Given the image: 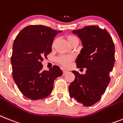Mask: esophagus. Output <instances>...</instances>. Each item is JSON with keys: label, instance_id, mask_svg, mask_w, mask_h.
Returning <instances> with one entry per match:
<instances>
[{"label": "esophagus", "instance_id": "obj_1", "mask_svg": "<svg viewBox=\"0 0 123 123\" xmlns=\"http://www.w3.org/2000/svg\"><path fill=\"white\" fill-rule=\"evenodd\" d=\"M68 72L67 70H63V75H65V74Z\"/></svg>", "mask_w": 123, "mask_h": 123}]
</instances>
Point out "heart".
<instances>
[{
  "label": "heart",
  "instance_id": "1",
  "mask_svg": "<svg viewBox=\"0 0 123 123\" xmlns=\"http://www.w3.org/2000/svg\"><path fill=\"white\" fill-rule=\"evenodd\" d=\"M74 38H75V36H68V41L71 40V39H74ZM72 59L71 57H68V56H61L60 57L58 58V61L62 65H63V66H68L69 65V63H70V61Z\"/></svg>",
  "mask_w": 123,
  "mask_h": 123
}]
</instances>
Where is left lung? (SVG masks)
I'll return each instance as SVG.
<instances>
[{
	"label": "left lung",
	"mask_w": 123,
	"mask_h": 123,
	"mask_svg": "<svg viewBox=\"0 0 123 123\" xmlns=\"http://www.w3.org/2000/svg\"><path fill=\"white\" fill-rule=\"evenodd\" d=\"M82 42L83 48L76 58L77 68H86V74L72 71L75 79L69 86V94L78 102L88 107L101 99L109 82V73L115 62V48L105 29L99 26H86L74 30Z\"/></svg>",
	"instance_id": "1"
}]
</instances>
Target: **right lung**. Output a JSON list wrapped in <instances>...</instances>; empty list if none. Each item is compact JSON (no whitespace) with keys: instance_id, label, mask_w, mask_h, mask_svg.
I'll return each instance as SVG.
<instances>
[{"instance_id":"obj_1","label":"right lung","mask_w":123,"mask_h":123,"mask_svg":"<svg viewBox=\"0 0 123 123\" xmlns=\"http://www.w3.org/2000/svg\"><path fill=\"white\" fill-rule=\"evenodd\" d=\"M62 31L43 25H31L20 31L13 43L12 77L19 91L31 100L51 93L56 79L62 75L59 67L43 70V58L51 51L54 37Z\"/></svg>"}]
</instances>
